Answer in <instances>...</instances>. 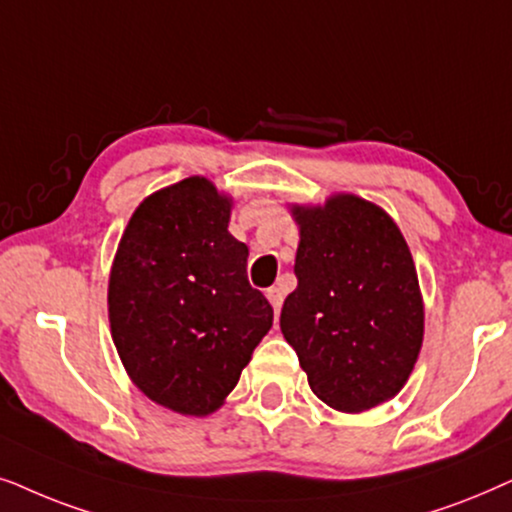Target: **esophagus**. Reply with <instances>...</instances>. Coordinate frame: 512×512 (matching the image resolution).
<instances>
[{
  "instance_id": "34e87169",
  "label": "esophagus",
  "mask_w": 512,
  "mask_h": 512,
  "mask_svg": "<svg viewBox=\"0 0 512 512\" xmlns=\"http://www.w3.org/2000/svg\"><path fill=\"white\" fill-rule=\"evenodd\" d=\"M267 297H269L271 306H274V311L276 313L281 311V306H283V290L281 288H269L267 290Z\"/></svg>"
}]
</instances>
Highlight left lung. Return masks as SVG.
Returning <instances> with one entry per match:
<instances>
[{
    "label": "left lung",
    "instance_id": "left-lung-1",
    "mask_svg": "<svg viewBox=\"0 0 512 512\" xmlns=\"http://www.w3.org/2000/svg\"><path fill=\"white\" fill-rule=\"evenodd\" d=\"M292 213L297 288L283 302V337L325 405L370 410L405 386L424 339L410 248L391 217L358 196Z\"/></svg>",
    "mask_w": 512,
    "mask_h": 512
}]
</instances>
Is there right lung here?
I'll use <instances>...</instances> for the list:
<instances>
[{"label": "right lung", "mask_w": 512, "mask_h": 512, "mask_svg": "<svg viewBox=\"0 0 512 512\" xmlns=\"http://www.w3.org/2000/svg\"><path fill=\"white\" fill-rule=\"evenodd\" d=\"M231 201L206 177L147 196L109 276V325L147 398L206 417L234 391L274 309L248 283V245L229 234Z\"/></svg>", "instance_id": "right-lung-1"}]
</instances>
